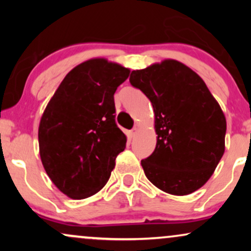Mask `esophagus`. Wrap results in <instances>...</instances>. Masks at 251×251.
<instances>
[{"label": "esophagus", "mask_w": 251, "mask_h": 251, "mask_svg": "<svg viewBox=\"0 0 251 251\" xmlns=\"http://www.w3.org/2000/svg\"><path fill=\"white\" fill-rule=\"evenodd\" d=\"M137 133H138V128H137V127L132 128L131 132H129V134H131V137H134V135L137 134Z\"/></svg>", "instance_id": "34e87169"}]
</instances>
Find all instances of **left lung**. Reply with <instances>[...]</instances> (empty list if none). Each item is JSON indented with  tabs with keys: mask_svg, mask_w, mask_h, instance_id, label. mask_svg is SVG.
<instances>
[{
	"mask_svg": "<svg viewBox=\"0 0 251 251\" xmlns=\"http://www.w3.org/2000/svg\"><path fill=\"white\" fill-rule=\"evenodd\" d=\"M153 106L157 145L142 160L148 179L176 196L189 195L211 177L226 149V120L201 77L176 60L129 76Z\"/></svg>",
	"mask_w": 251,
	"mask_h": 251,
	"instance_id": "obj_1",
	"label": "left lung"
}]
</instances>
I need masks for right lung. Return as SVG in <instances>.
Segmentation results:
<instances>
[{
    "instance_id": "1",
    "label": "right lung",
    "mask_w": 251,
    "mask_h": 251,
    "mask_svg": "<svg viewBox=\"0 0 251 251\" xmlns=\"http://www.w3.org/2000/svg\"><path fill=\"white\" fill-rule=\"evenodd\" d=\"M129 70L105 59L73 68L54 93L39 126L40 157L62 194L83 200L100 191L126 148L116 124L114 93Z\"/></svg>"
}]
</instances>
